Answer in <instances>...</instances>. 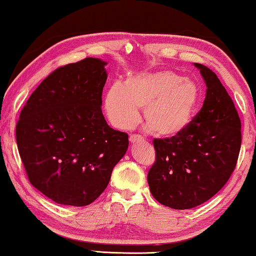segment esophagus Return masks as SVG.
<instances>
[{
  "label": "esophagus",
  "mask_w": 256,
  "mask_h": 256,
  "mask_svg": "<svg viewBox=\"0 0 256 256\" xmlns=\"http://www.w3.org/2000/svg\"><path fill=\"white\" fill-rule=\"evenodd\" d=\"M144 138L142 136H140V134H131L130 136V141H131V142H138V141H144Z\"/></svg>",
  "instance_id": "34e87169"
}]
</instances>
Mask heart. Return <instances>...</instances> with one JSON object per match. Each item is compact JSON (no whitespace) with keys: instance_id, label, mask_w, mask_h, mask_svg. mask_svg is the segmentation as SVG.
Here are the masks:
<instances>
[{"instance_id":"heart-1","label":"heart","mask_w":256,"mask_h":256,"mask_svg":"<svg viewBox=\"0 0 256 256\" xmlns=\"http://www.w3.org/2000/svg\"><path fill=\"white\" fill-rule=\"evenodd\" d=\"M200 102V88L192 80L171 70L131 75L108 88L104 109L120 128H131L144 108L147 123L157 134L174 136L184 131Z\"/></svg>"}]
</instances>
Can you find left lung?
Segmentation results:
<instances>
[{
    "label": "left lung",
    "mask_w": 256,
    "mask_h": 256,
    "mask_svg": "<svg viewBox=\"0 0 256 256\" xmlns=\"http://www.w3.org/2000/svg\"><path fill=\"white\" fill-rule=\"evenodd\" d=\"M208 86L202 107L179 134L154 139L156 160L148 172L154 198L174 210L208 202L236 168L242 123L232 99L213 70L200 64Z\"/></svg>",
    "instance_id": "1"
}]
</instances>
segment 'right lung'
Listing matches in <instances>:
<instances>
[{
	"label": "right lung",
	"instance_id": "1",
	"mask_svg": "<svg viewBox=\"0 0 256 256\" xmlns=\"http://www.w3.org/2000/svg\"><path fill=\"white\" fill-rule=\"evenodd\" d=\"M106 62L85 58L56 68L32 93L16 126L28 180L62 205L91 204L128 147V133L101 110Z\"/></svg>",
	"mask_w": 256,
	"mask_h": 256
}]
</instances>
